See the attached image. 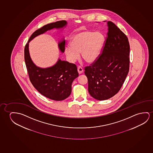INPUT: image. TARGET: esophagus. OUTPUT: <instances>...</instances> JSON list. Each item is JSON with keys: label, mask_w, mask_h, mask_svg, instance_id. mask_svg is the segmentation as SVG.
<instances>
[{"label": "esophagus", "mask_w": 153, "mask_h": 153, "mask_svg": "<svg viewBox=\"0 0 153 153\" xmlns=\"http://www.w3.org/2000/svg\"><path fill=\"white\" fill-rule=\"evenodd\" d=\"M78 72V73L80 74L84 72V69L82 68V67L81 66H78L77 68Z\"/></svg>", "instance_id": "obj_1"}]
</instances>
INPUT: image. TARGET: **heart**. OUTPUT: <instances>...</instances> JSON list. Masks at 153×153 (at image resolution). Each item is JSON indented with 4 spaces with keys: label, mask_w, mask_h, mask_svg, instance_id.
<instances>
[{
    "label": "heart",
    "mask_w": 153,
    "mask_h": 153,
    "mask_svg": "<svg viewBox=\"0 0 153 153\" xmlns=\"http://www.w3.org/2000/svg\"><path fill=\"white\" fill-rule=\"evenodd\" d=\"M104 42V36L100 32L84 30L74 36L69 47L65 49L67 57L71 62L77 60L79 55L87 63L95 62L100 56Z\"/></svg>",
    "instance_id": "heart-1"
}]
</instances>
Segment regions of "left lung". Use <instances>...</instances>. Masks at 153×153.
<instances>
[{"instance_id":"8db88e82","label":"left lung","mask_w":153,"mask_h":153,"mask_svg":"<svg viewBox=\"0 0 153 153\" xmlns=\"http://www.w3.org/2000/svg\"><path fill=\"white\" fill-rule=\"evenodd\" d=\"M107 37L97 59L85 67L88 91L96 100H104L120 91L128 73L130 46L126 35L113 22H107Z\"/></svg>"}]
</instances>
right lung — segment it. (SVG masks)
I'll list each match as a JSON object with an SVG mask.
<instances>
[{
    "instance_id": "add662e5",
    "label": "right lung",
    "mask_w": 153,
    "mask_h": 153,
    "mask_svg": "<svg viewBox=\"0 0 153 153\" xmlns=\"http://www.w3.org/2000/svg\"><path fill=\"white\" fill-rule=\"evenodd\" d=\"M67 25L66 21L60 20L46 25L36 30L29 38L24 49V57L29 79L33 87L42 95L51 100L59 101L68 97L71 92V84L78 76L76 65L58 59L53 66L42 68L36 66L29 55V42L33 38L51 29L61 28ZM60 51L64 53L65 41L59 43Z\"/></svg>"
}]
</instances>
